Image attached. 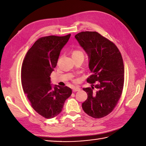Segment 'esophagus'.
<instances>
[{
    "label": "esophagus",
    "mask_w": 146,
    "mask_h": 146,
    "mask_svg": "<svg viewBox=\"0 0 146 146\" xmlns=\"http://www.w3.org/2000/svg\"><path fill=\"white\" fill-rule=\"evenodd\" d=\"M80 90V88L79 87H74L72 88V91L73 92H76V91H78Z\"/></svg>",
    "instance_id": "obj_1"
}]
</instances>
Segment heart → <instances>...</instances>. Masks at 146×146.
<instances>
[{
    "instance_id": "obj_1",
    "label": "heart",
    "mask_w": 146,
    "mask_h": 146,
    "mask_svg": "<svg viewBox=\"0 0 146 146\" xmlns=\"http://www.w3.org/2000/svg\"><path fill=\"white\" fill-rule=\"evenodd\" d=\"M80 55H83V53L81 51L78 50H75L72 53V57H75V56H77Z\"/></svg>"
}]
</instances>
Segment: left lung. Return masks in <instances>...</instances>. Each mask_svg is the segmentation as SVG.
<instances>
[{
  "label": "left lung",
  "mask_w": 146,
  "mask_h": 146,
  "mask_svg": "<svg viewBox=\"0 0 146 146\" xmlns=\"http://www.w3.org/2000/svg\"><path fill=\"white\" fill-rule=\"evenodd\" d=\"M75 38L88 55L92 73L87 78V82L92 84L91 88L83 89L88 98L82 108L92 117L102 118L113 111L121 98L124 82L122 57L117 46L98 32H82Z\"/></svg>",
  "instance_id": "obj_1"
}]
</instances>
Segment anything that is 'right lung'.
Listing matches in <instances>:
<instances>
[{"instance_id":"add662e5","label":"right lung","mask_w":146,"mask_h":146,"mask_svg":"<svg viewBox=\"0 0 146 146\" xmlns=\"http://www.w3.org/2000/svg\"><path fill=\"white\" fill-rule=\"evenodd\" d=\"M70 34L39 38L28 50L21 69V82L24 93L32 108L46 119L59 114L72 90L68 86L50 84V74L56 67L61 50Z\"/></svg>"}]
</instances>
